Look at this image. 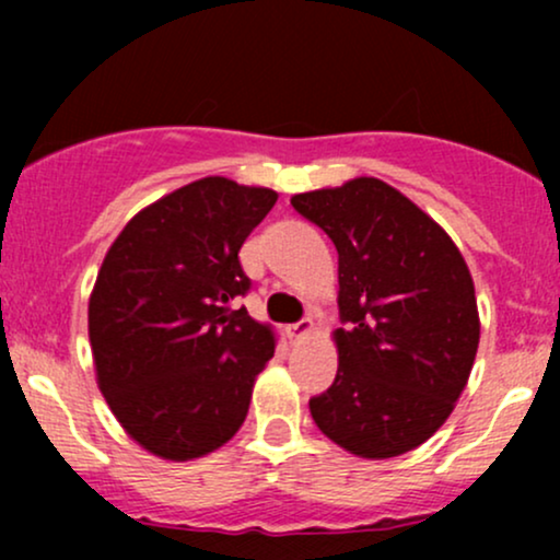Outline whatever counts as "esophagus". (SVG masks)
Returning <instances> with one entry per match:
<instances>
[{
  "instance_id": "esophagus-1",
  "label": "esophagus",
  "mask_w": 560,
  "mask_h": 560,
  "mask_svg": "<svg viewBox=\"0 0 560 560\" xmlns=\"http://www.w3.org/2000/svg\"><path fill=\"white\" fill-rule=\"evenodd\" d=\"M311 331H313V320L311 318H302V320H298V324L287 326L289 339H302V337H307Z\"/></svg>"
}]
</instances>
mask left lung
Instances as JSON below:
<instances>
[{
	"label": "left lung",
	"mask_w": 560,
	"mask_h": 560,
	"mask_svg": "<svg viewBox=\"0 0 560 560\" xmlns=\"http://www.w3.org/2000/svg\"><path fill=\"white\" fill-rule=\"evenodd\" d=\"M339 255L337 378L311 397L316 427L361 458L427 442L464 392L479 313L464 255L440 223L378 178L292 197Z\"/></svg>",
	"instance_id": "1"
}]
</instances>
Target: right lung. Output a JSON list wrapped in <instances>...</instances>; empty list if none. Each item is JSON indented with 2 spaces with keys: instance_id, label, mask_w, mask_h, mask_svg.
I'll return each mask as SVG.
<instances>
[{
  "instance_id": "right-lung-1",
  "label": "right lung",
  "mask_w": 560,
  "mask_h": 560,
  "mask_svg": "<svg viewBox=\"0 0 560 560\" xmlns=\"http://www.w3.org/2000/svg\"><path fill=\"white\" fill-rule=\"evenodd\" d=\"M276 191L208 176L144 208L107 249L89 300L96 384L141 447L165 460L240 432L273 331L234 302L240 249Z\"/></svg>"
}]
</instances>
